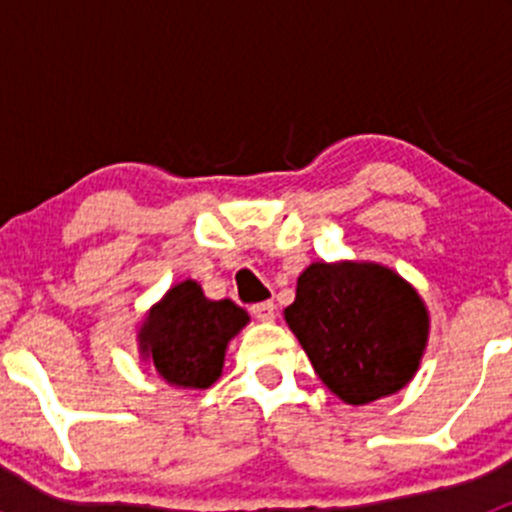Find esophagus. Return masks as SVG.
I'll return each mask as SVG.
<instances>
[{"mask_svg": "<svg viewBox=\"0 0 512 512\" xmlns=\"http://www.w3.org/2000/svg\"><path fill=\"white\" fill-rule=\"evenodd\" d=\"M275 304L272 302H260V304H252L250 312L255 314V319H260V322H272L275 319Z\"/></svg>", "mask_w": 512, "mask_h": 512, "instance_id": "34e87169", "label": "esophagus"}]
</instances>
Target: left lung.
I'll use <instances>...</instances> for the list:
<instances>
[{
  "instance_id": "left-lung-1",
  "label": "left lung",
  "mask_w": 512,
  "mask_h": 512,
  "mask_svg": "<svg viewBox=\"0 0 512 512\" xmlns=\"http://www.w3.org/2000/svg\"><path fill=\"white\" fill-rule=\"evenodd\" d=\"M285 319L324 386L352 406L404 389L428 342L423 299L374 262L309 265Z\"/></svg>"
}]
</instances>
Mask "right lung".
<instances>
[{"label": "right lung", "instance_id": "add662e5", "mask_svg": "<svg viewBox=\"0 0 512 512\" xmlns=\"http://www.w3.org/2000/svg\"><path fill=\"white\" fill-rule=\"evenodd\" d=\"M250 322L230 299L213 302L198 282L170 287L146 314L138 342L168 384L180 389H208L223 374L227 342Z\"/></svg>", "mask_w": 512, "mask_h": 512}]
</instances>
